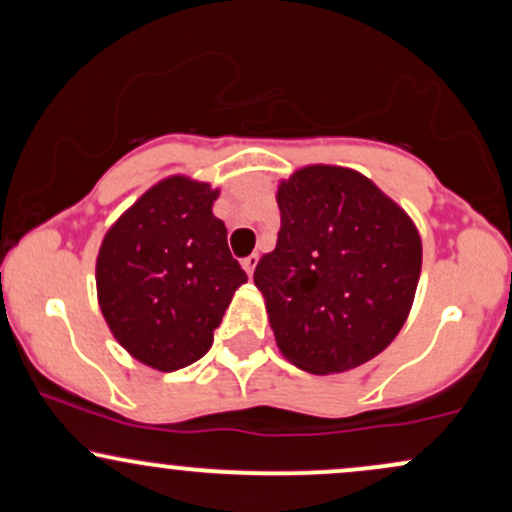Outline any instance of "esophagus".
Returning a JSON list of instances; mask_svg holds the SVG:
<instances>
[{
    "mask_svg": "<svg viewBox=\"0 0 512 512\" xmlns=\"http://www.w3.org/2000/svg\"><path fill=\"white\" fill-rule=\"evenodd\" d=\"M257 262H260V257H257V255H250V257H245V260H243V269L248 272V276L255 274Z\"/></svg>",
    "mask_w": 512,
    "mask_h": 512,
    "instance_id": "1",
    "label": "esophagus"
}]
</instances>
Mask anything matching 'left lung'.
Here are the masks:
<instances>
[{"instance_id": "obj_1", "label": "left lung", "mask_w": 512, "mask_h": 512, "mask_svg": "<svg viewBox=\"0 0 512 512\" xmlns=\"http://www.w3.org/2000/svg\"><path fill=\"white\" fill-rule=\"evenodd\" d=\"M276 204L279 240L255 269L276 346L315 375L363 366L392 344L414 303V221L366 175L325 163L281 180Z\"/></svg>"}]
</instances>
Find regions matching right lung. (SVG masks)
<instances>
[{
    "label": "right lung",
    "instance_id": "obj_1",
    "mask_svg": "<svg viewBox=\"0 0 512 512\" xmlns=\"http://www.w3.org/2000/svg\"><path fill=\"white\" fill-rule=\"evenodd\" d=\"M219 190L170 175L105 233L98 305L110 332L144 366L173 373L209 351L238 286L248 281L216 219Z\"/></svg>",
    "mask_w": 512,
    "mask_h": 512
}]
</instances>
